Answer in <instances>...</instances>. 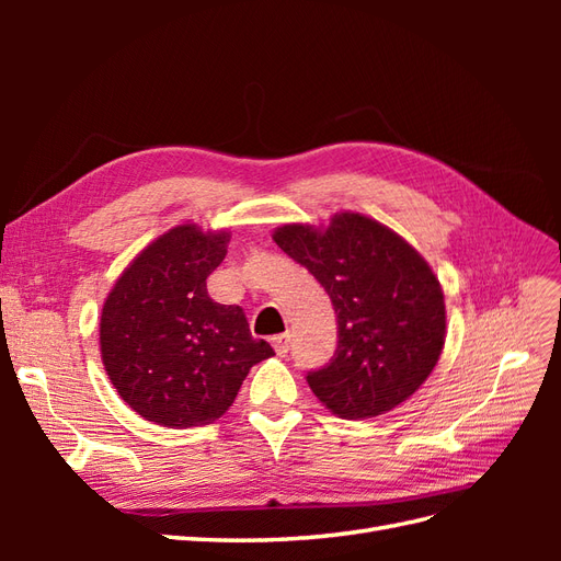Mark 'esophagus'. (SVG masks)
<instances>
[{
	"label": "esophagus",
	"instance_id": "1",
	"mask_svg": "<svg viewBox=\"0 0 561 561\" xmlns=\"http://www.w3.org/2000/svg\"><path fill=\"white\" fill-rule=\"evenodd\" d=\"M271 346H274L278 355H287V351H290V336H287V332L271 336Z\"/></svg>",
	"mask_w": 561,
	"mask_h": 561
}]
</instances>
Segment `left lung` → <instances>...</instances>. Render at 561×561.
I'll return each mask as SVG.
<instances>
[{
  "instance_id": "obj_1",
  "label": "left lung",
  "mask_w": 561,
  "mask_h": 561,
  "mask_svg": "<svg viewBox=\"0 0 561 561\" xmlns=\"http://www.w3.org/2000/svg\"><path fill=\"white\" fill-rule=\"evenodd\" d=\"M276 245L325 287L336 313L334 358L309 386L342 419H369L412 398L445 346V295L433 268L402 236L360 213L325 229L283 225Z\"/></svg>"
}]
</instances>
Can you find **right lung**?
Instances as JSON below:
<instances>
[{"label": "right lung", "instance_id": "1", "mask_svg": "<svg viewBox=\"0 0 561 561\" xmlns=\"http://www.w3.org/2000/svg\"><path fill=\"white\" fill-rule=\"evenodd\" d=\"M229 231L180 225L135 257L103 304L100 353L116 393L165 428L222 416L252 365L274 355L236 304L210 299Z\"/></svg>", "mask_w": 561, "mask_h": 561}]
</instances>
